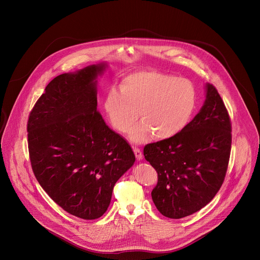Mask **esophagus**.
<instances>
[{
    "mask_svg": "<svg viewBox=\"0 0 260 260\" xmlns=\"http://www.w3.org/2000/svg\"><path fill=\"white\" fill-rule=\"evenodd\" d=\"M133 150H134V152H135L136 158H137L138 160L142 159V157H143V155H142V151L139 149V148H138V147H134V148H133Z\"/></svg>",
    "mask_w": 260,
    "mask_h": 260,
    "instance_id": "1",
    "label": "esophagus"
}]
</instances>
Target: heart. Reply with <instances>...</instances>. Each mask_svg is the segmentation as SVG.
Instances as JSON below:
<instances>
[{
  "label": "heart",
  "mask_w": 260,
  "mask_h": 260,
  "mask_svg": "<svg viewBox=\"0 0 260 260\" xmlns=\"http://www.w3.org/2000/svg\"><path fill=\"white\" fill-rule=\"evenodd\" d=\"M197 91L183 78L159 72H136L124 77L120 89L111 86L105 98V110L115 129L128 132L134 142L142 143L152 135L167 140L177 136L189 123L194 112Z\"/></svg>",
  "instance_id": "1"
}]
</instances>
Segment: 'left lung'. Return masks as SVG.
<instances>
[{
  "label": "left lung",
  "mask_w": 260,
  "mask_h": 260,
  "mask_svg": "<svg viewBox=\"0 0 260 260\" xmlns=\"http://www.w3.org/2000/svg\"><path fill=\"white\" fill-rule=\"evenodd\" d=\"M232 149V122L216 87L207 84L206 102L177 136L147 144L144 156L157 172L151 192L157 210L180 219L208 205L224 181Z\"/></svg>",
  "instance_id": "obj_1"
}]
</instances>
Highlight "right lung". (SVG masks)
<instances>
[{
  "label": "right lung",
  "mask_w": 260,
  "mask_h": 260,
  "mask_svg": "<svg viewBox=\"0 0 260 260\" xmlns=\"http://www.w3.org/2000/svg\"><path fill=\"white\" fill-rule=\"evenodd\" d=\"M106 64L61 74L36 102L27 120L36 179L60 208L85 220L108 209L114 185L134 165L129 144L96 110V77Z\"/></svg>",
  "instance_id": "right-lung-1"
}]
</instances>
